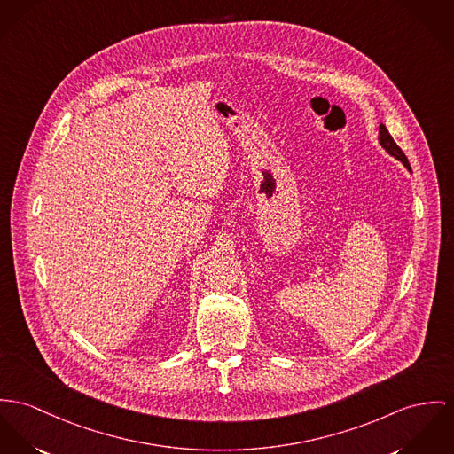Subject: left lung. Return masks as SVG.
I'll list each match as a JSON object with an SVG mask.
<instances>
[{
	"label": "left lung",
	"instance_id": "1",
	"mask_svg": "<svg viewBox=\"0 0 454 454\" xmlns=\"http://www.w3.org/2000/svg\"><path fill=\"white\" fill-rule=\"evenodd\" d=\"M379 141H380V145L384 146L385 150L392 155V157H395L397 160H401L410 171H411V168H410V162H408V159H406V155L403 153V150L397 146V143L394 141V138L390 137V133L387 131V128H385L384 124H380V129H379Z\"/></svg>",
	"mask_w": 454,
	"mask_h": 454
}]
</instances>
